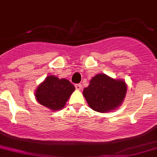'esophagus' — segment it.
I'll use <instances>...</instances> for the list:
<instances>
[{"label":"esophagus","instance_id":"obj_1","mask_svg":"<svg viewBox=\"0 0 157 157\" xmlns=\"http://www.w3.org/2000/svg\"><path fill=\"white\" fill-rule=\"evenodd\" d=\"M75 88L77 90H81L82 89V85L80 83H77V84H75Z\"/></svg>","mask_w":157,"mask_h":157}]
</instances>
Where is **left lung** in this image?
<instances>
[{
  "label": "left lung",
  "mask_w": 157,
  "mask_h": 157,
  "mask_svg": "<svg viewBox=\"0 0 157 157\" xmlns=\"http://www.w3.org/2000/svg\"><path fill=\"white\" fill-rule=\"evenodd\" d=\"M126 91L125 82L99 74L92 78L83 93L92 109L96 112H107L121 105Z\"/></svg>",
  "instance_id": "1"
}]
</instances>
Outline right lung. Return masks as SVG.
<instances>
[{"label":"right lung","mask_w":157,"mask_h":157,"mask_svg":"<svg viewBox=\"0 0 157 157\" xmlns=\"http://www.w3.org/2000/svg\"><path fill=\"white\" fill-rule=\"evenodd\" d=\"M74 90L75 87L69 80L48 76L38 86L35 95L41 105L55 111L64 106Z\"/></svg>","instance_id":"1"}]
</instances>
